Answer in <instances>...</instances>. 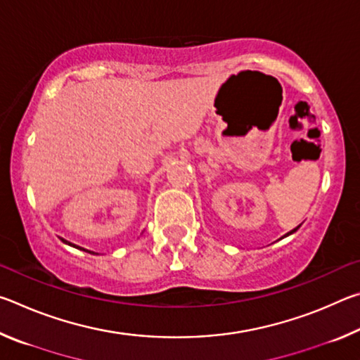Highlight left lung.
I'll use <instances>...</instances> for the list:
<instances>
[{"mask_svg": "<svg viewBox=\"0 0 360 360\" xmlns=\"http://www.w3.org/2000/svg\"><path fill=\"white\" fill-rule=\"evenodd\" d=\"M298 227H300V225H298ZM298 227H297V229H298ZM297 229H294V230H290V231H289V233H288V235H285V236H289L290 233H294V231H297Z\"/></svg>", "mask_w": 360, "mask_h": 360, "instance_id": "obj_1", "label": "left lung"}]
</instances>
